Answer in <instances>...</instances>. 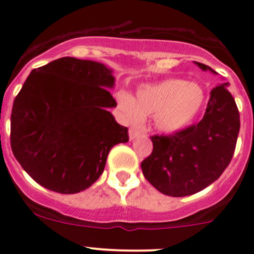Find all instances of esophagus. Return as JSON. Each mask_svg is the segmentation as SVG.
Returning <instances> with one entry per match:
<instances>
[{
  "label": "esophagus",
  "mask_w": 254,
  "mask_h": 254,
  "mask_svg": "<svg viewBox=\"0 0 254 254\" xmlns=\"http://www.w3.org/2000/svg\"><path fill=\"white\" fill-rule=\"evenodd\" d=\"M139 133H140V130L137 129V128H134V127L129 128V138H130V139H133V138L137 137Z\"/></svg>",
  "instance_id": "obj_1"
}]
</instances>
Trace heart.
I'll return each mask as SVG.
<instances>
[{
  "label": "heart",
  "instance_id": "b5f03b06",
  "mask_svg": "<svg viewBox=\"0 0 254 254\" xmlns=\"http://www.w3.org/2000/svg\"><path fill=\"white\" fill-rule=\"evenodd\" d=\"M117 100L129 124H138L150 115L155 116L159 129L176 132L192 124L204 105L205 91L197 83L172 78L142 87L137 100L127 93H120Z\"/></svg>",
  "mask_w": 254,
  "mask_h": 254
}]
</instances>
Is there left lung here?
<instances>
[{
  "instance_id": "left-lung-1",
  "label": "left lung",
  "mask_w": 254,
  "mask_h": 254,
  "mask_svg": "<svg viewBox=\"0 0 254 254\" xmlns=\"http://www.w3.org/2000/svg\"><path fill=\"white\" fill-rule=\"evenodd\" d=\"M197 64L214 72L206 64ZM226 85L211 89L204 116L197 125L150 137L153 151L140 166L159 192L170 197L194 194L216 181L229 166L240 132V112Z\"/></svg>"
}]
</instances>
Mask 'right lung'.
I'll return each instance as SVG.
<instances>
[{
    "label": "right lung",
    "mask_w": 254,
    "mask_h": 254,
    "mask_svg": "<svg viewBox=\"0 0 254 254\" xmlns=\"http://www.w3.org/2000/svg\"><path fill=\"white\" fill-rule=\"evenodd\" d=\"M114 82L104 64L74 57L31 70L13 103L10 148L34 181L73 194L100 177L112 146L128 142L108 111Z\"/></svg>",
    "instance_id": "1"
}]
</instances>
